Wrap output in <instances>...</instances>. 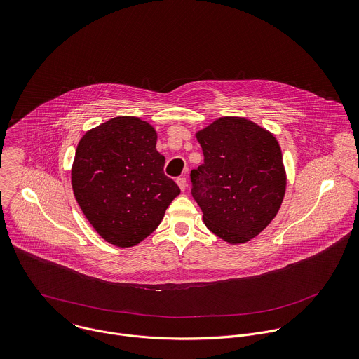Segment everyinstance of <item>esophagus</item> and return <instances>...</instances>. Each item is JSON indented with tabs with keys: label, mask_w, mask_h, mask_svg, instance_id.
Returning <instances> with one entry per match:
<instances>
[{
	"label": "esophagus",
	"mask_w": 359,
	"mask_h": 359,
	"mask_svg": "<svg viewBox=\"0 0 359 359\" xmlns=\"http://www.w3.org/2000/svg\"><path fill=\"white\" fill-rule=\"evenodd\" d=\"M176 183H177V186L180 187V190H182V191H184V190H186V187H187V182H186V177H177Z\"/></svg>",
	"instance_id": "esophagus-1"
}]
</instances>
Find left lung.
I'll use <instances>...</instances> for the list:
<instances>
[{
  "label": "left lung",
  "instance_id": "left-lung-1",
  "mask_svg": "<svg viewBox=\"0 0 359 359\" xmlns=\"http://www.w3.org/2000/svg\"><path fill=\"white\" fill-rule=\"evenodd\" d=\"M204 163L190 173L205 226L230 244L258 236L276 216L286 191L282 151L272 133L237 116L200 130Z\"/></svg>",
  "mask_w": 359,
  "mask_h": 359
}]
</instances>
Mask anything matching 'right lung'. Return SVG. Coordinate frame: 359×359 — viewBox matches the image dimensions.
<instances>
[{"instance_id": "obj_1", "label": "right lung", "mask_w": 359, "mask_h": 359, "mask_svg": "<svg viewBox=\"0 0 359 359\" xmlns=\"http://www.w3.org/2000/svg\"><path fill=\"white\" fill-rule=\"evenodd\" d=\"M155 145V129L135 116L109 119L77 144L73 194L95 231L114 245L139 244L180 194Z\"/></svg>"}]
</instances>
